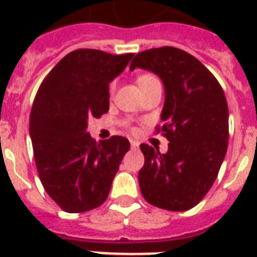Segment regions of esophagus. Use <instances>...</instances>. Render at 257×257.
Returning <instances> with one entry per match:
<instances>
[{"instance_id":"1","label":"esophagus","mask_w":257,"mask_h":257,"mask_svg":"<svg viewBox=\"0 0 257 257\" xmlns=\"http://www.w3.org/2000/svg\"><path fill=\"white\" fill-rule=\"evenodd\" d=\"M139 141H135V140H131V147H132V149H137L139 148Z\"/></svg>"}]
</instances>
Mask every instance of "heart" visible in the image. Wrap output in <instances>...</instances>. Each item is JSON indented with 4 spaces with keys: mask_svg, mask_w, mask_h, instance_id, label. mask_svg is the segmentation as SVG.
<instances>
[{
    "mask_svg": "<svg viewBox=\"0 0 257 257\" xmlns=\"http://www.w3.org/2000/svg\"><path fill=\"white\" fill-rule=\"evenodd\" d=\"M155 81H159V78L151 73H143L137 77V84H139V86H140L141 89L144 88V86L149 85V84H152V82ZM113 88H114L113 85L110 86V92H113Z\"/></svg>",
    "mask_w": 257,
    "mask_h": 257,
    "instance_id": "b5f03b06",
    "label": "heart"
}]
</instances>
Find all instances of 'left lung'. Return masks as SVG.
<instances>
[{
  "label": "left lung",
  "instance_id": "1",
  "mask_svg": "<svg viewBox=\"0 0 257 257\" xmlns=\"http://www.w3.org/2000/svg\"><path fill=\"white\" fill-rule=\"evenodd\" d=\"M151 70L163 80L161 120L168 152L141 144V193L167 211H188L204 199L219 175L228 148V105L215 76L192 54L173 46L136 54L129 69Z\"/></svg>",
  "mask_w": 257,
  "mask_h": 257
}]
</instances>
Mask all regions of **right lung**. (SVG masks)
Listing matches in <instances>:
<instances>
[{"label":"right lung","instance_id":"right-lung-1","mask_svg":"<svg viewBox=\"0 0 257 257\" xmlns=\"http://www.w3.org/2000/svg\"><path fill=\"white\" fill-rule=\"evenodd\" d=\"M132 57L73 50L38 88L29 120L34 161L44 189L62 211L81 213L100 207L131 148L122 136L96 143L86 128L90 117L109 110V84Z\"/></svg>","mask_w":257,"mask_h":257}]
</instances>
